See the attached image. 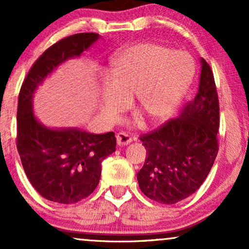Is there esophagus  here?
Returning <instances> with one entry per match:
<instances>
[{"mask_svg":"<svg viewBox=\"0 0 249 249\" xmlns=\"http://www.w3.org/2000/svg\"><path fill=\"white\" fill-rule=\"evenodd\" d=\"M132 142V138L129 136L128 134H125V132H119L117 134V144L119 146H125L128 144H130Z\"/></svg>","mask_w":249,"mask_h":249,"instance_id":"1","label":"esophagus"}]
</instances>
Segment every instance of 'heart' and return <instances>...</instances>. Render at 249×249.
<instances>
[{
  "label": "heart",
  "instance_id": "1",
  "mask_svg": "<svg viewBox=\"0 0 249 249\" xmlns=\"http://www.w3.org/2000/svg\"><path fill=\"white\" fill-rule=\"evenodd\" d=\"M195 76L193 57L156 43L129 47L112 61L110 80L102 88V111L117 120L136 96V107L152 122L171 117Z\"/></svg>",
  "mask_w": 249,
  "mask_h": 249
}]
</instances>
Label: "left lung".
Returning <instances> with one entry per match:
<instances>
[{
	"label": "left lung",
	"instance_id": "1",
	"mask_svg": "<svg viewBox=\"0 0 249 249\" xmlns=\"http://www.w3.org/2000/svg\"><path fill=\"white\" fill-rule=\"evenodd\" d=\"M219 125L215 81L210 64L202 59L198 93L187 102L180 118L139 136L147 152L137 173L144 195L161 204H176L193 195L215 161Z\"/></svg>",
	"mask_w": 249,
	"mask_h": 249
}]
</instances>
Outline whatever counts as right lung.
Listing matches in <instances>:
<instances>
[{"label": "right lung", "instance_id": "obj_1", "mask_svg": "<svg viewBox=\"0 0 249 249\" xmlns=\"http://www.w3.org/2000/svg\"><path fill=\"white\" fill-rule=\"evenodd\" d=\"M96 33L64 37L50 46L30 68L20 88L17 111V149L26 176L51 202L73 204L86 198L101 178L102 161L115 151L114 132L96 135L44 127L33 114L34 91L64 61L79 56L98 39Z\"/></svg>", "mask_w": 249, "mask_h": 249}]
</instances>
